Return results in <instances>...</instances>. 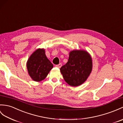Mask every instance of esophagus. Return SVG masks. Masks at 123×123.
<instances>
[{
	"label": "esophagus",
	"mask_w": 123,
	"mask_h": 123,
	"mask_svg": "<svg viewBox=\"0 0 123 123\" xmlns=\"http://www.w3.org/2000/svg\"><path fill=\"white\" fill-rule=\"evenodd\" d=\"M55 67H57V68H60L62 67V64L61 63H60V64H59L58 65H56Z\"/></svg>",
	"instance_id": "obj_1"
}]
</instances>
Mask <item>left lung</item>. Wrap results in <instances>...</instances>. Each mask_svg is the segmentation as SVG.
Masks as SVG:
<instances>
[{"mask_svg": "<svg viewBox=\"0 0 123 123\" xmlns=\"http://www.w3.org/2000/svg\"><path fill=\"white\" fill-rule=\"evenodd\" d=\"M92 59L84 50H74L69 52L68 61L60 68L65 81L71 86L82 85L92 72Z\"/></svg>", "mask_w": 123, "mask_h": 123, "instance_id": "left-lung-1", "label": "left lung"}]
</instances>
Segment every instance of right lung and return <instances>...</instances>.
<instances>
[{
	"mask_svg": "<svg viewBox=\"0 0 123 123\" xmlns=\"http://www.w3.org/2000/svg\"><path fill=\"white\" fill-rule=\"evenodd\" d=\"M26 65L30 78L36 82L43 80L53 67L45 55L43 48L37 49L34 51L28 59Z\"/></svg>",
	"mask_w": 123,
	"mask_h": 123,
	"instance_id": "obj_1",
	"label": "right lung"
}]
</instances>
